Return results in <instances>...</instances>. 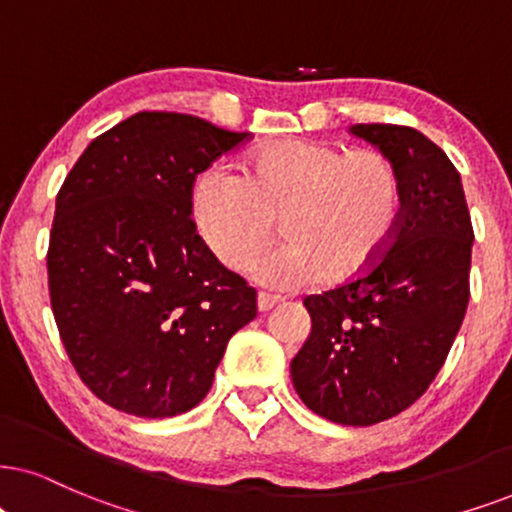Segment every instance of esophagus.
<instances>
[{
	"instance_id": "34e87169",
	"label": "esophagus",
	"mask_w": 512,
	"mask_h": 512,
	"mask_svg": "<svg viewBox=\"0 0 512 512\" xmlns=\"http://www.w3.org/2000/svg\"><path fill=\"white\" fill-rule=\"evenodd\" d=\"M278 302H281V297L276 295H269V293L257 295V309H260V312H269V309H274Z\"/></svg>"
}]
</instances>
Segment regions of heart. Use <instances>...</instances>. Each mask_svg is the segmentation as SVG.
I'll return each mask as SVG.
<instances>
[{
  "mask_svg": "<svg viewBox=\"0 0 512 512\" xmlns=\"http://www.w3.org/2000/svg\"><path fill=\"white\" fill-rule=\"evenodd\" d=\"M193 222L219 262L241 269L274 238L286 243L250 267L269 288L347 281L371 267L397 234L401 179L373 148L345 153L323 141H278L243 174L210 167L193 186Z\"/></svg>",
  "mask_w": 512,
  "mask_h": 512,
  "instance_id": "obj_1",
  "label": "heart"
}]
</instances>
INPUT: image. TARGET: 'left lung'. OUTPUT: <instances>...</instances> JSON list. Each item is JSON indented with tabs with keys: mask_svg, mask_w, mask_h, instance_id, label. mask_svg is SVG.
Returning <instances> with one entry per match:
<instances>
[{
	"mask_svg": "<svg viewBox=\"0 0 512 512\" xmlns=\"http://www.w3.org/2000/svg\"><path fill=\"white\" fill-rule=\"evenodd\" d=\"M392 160L401 222L390 250L357 281L304 297L312 331L290 361L307 409L366 428L428 390L468 309L472 224L461 174L418 129L354 125Z\"/></svg>",
	"mask_w": 512,
	"mask_h": 512,
	"instance_id": "left-lung-1",
	"label": "left lung"
}]
</instances>
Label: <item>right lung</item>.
I'll use <instances>...</instances> for the list:
<instances>
[{"label": "right lung", "mask_w": 512, "mask_h": 512, "mask_svg": "<svg viewBox=\"0 0 512 512\" xmlns=\"http://www.w3.org/2000/svg\"><path fill=\"white\" fill-rule=\"evenodd\" d=\"M248 139L184 113H137L84 148L56 196L51 309L82 383L113 409L172 418L210 392L255 288L191 222V189Z\"/></svg>", "instance_id": "add662e5"}]
</instances>
